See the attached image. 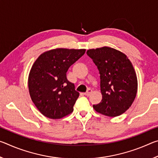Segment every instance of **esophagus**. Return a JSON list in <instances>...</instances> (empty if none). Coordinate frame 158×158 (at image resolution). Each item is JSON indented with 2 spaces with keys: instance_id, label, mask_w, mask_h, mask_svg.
I'll use <instances>...</instances> for the list:
<instances>
[{
  "instance_id": "esophagus-1",
  "label": "esophagus",
  "mask_w": 158,
  "mask_h": 158,
  "mask_svg": "<svg viewBox=\"0 0 158 158\" xmlns=\"http://www.w3.org/2000/svg\"><path fill=\"white\" fill-rule=\"evenodd\" d=\"M93 91H92V90L90 89H88V90L85 93H84V94L85 95H86V96H89L90 94H91V93H92Z\"/></svg>"
}]
</instances>
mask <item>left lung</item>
<instances>
[{
  "label": "left lung",
  "mask_w": 158,
  "mask_h": 158,
  "mask_svg": "<svg viewBox=\"0 0 158 158\" xmlns=\"http://www.w3.org/2000/svg\"><path fill=\"white\" fill-rule=\"evenodd\" d=\"M86 53L100 74L102 99L93 108L109 117L125 113L137 93V77L131 61L125 53L109 47L89 49Z\"/></svg>",
  "instance_id": "obj_1"
}]
</instances>
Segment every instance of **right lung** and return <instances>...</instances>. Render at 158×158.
<instances>
[{"instance_id":"right-lung-1","label":"right lung","mask_w":158,"mask_h":158,"mask_svg":"<svg viewBox=\"0 0 158 158\" xmlns=\"http://www.w3.org/2000/svg\"><path fill=\"white\" fill-rule=\"evenodd\" d=\"M85 52L57 48L42 53L35 61L28 75V90L34 105L44 116L59 119L73 111L79 93L66 73Z\"/></svg>"}]
</instances>
